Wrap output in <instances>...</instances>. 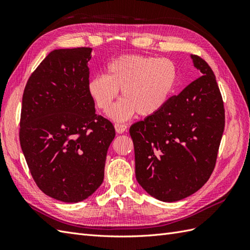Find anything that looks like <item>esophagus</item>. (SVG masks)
<instances>
[{"mask_svg": "<svg viewBox=\"0 0 250 250\" xmlns=\"http://www.w3.org/2000/svg\"><path fill=\"white\" fill-rule=\"evenodd\" d=\"M115 128H116V131L118 133H123L126 129H127V126L125 124H121V123H116L115 124Z\"/></svg>", "mask_w": 250, "mask_h": 250, "instance_id": "34e87169", "label": "esophagus"}]
</instances>
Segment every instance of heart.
Here are the masks:
<instances>
[{
	"label": "heart",
	"mask_w": 250,
	"mask_h": 250,
	"mask_svg": "<svg viewBox=\"0 0 250 250\" xmlns=\"http://www.w3.org/2000/svg\"><path fill=\"white\" fill-rule=\"evenodd\" d=\"M177 67L168 58L144 55L119 57L107 66V74L89 79L87 90L96 106L107 113L119 90L122 98L111 111L115 120L133 116L150 117L164 108L177 82Z\"/></svg>",
	"instance_id": "heart-1"
}]
</instances>
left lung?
<instances>
[{"label": "left lung", "instance_id": "1", "mask_svg": "<svg viewBox=\"0 0 250 250\" xmlns=\"http://www.w3.org/2000/svg\"><path fill=\"white\" fill-rule=\"evenodd\" d=\"M191 57L202 76L129 129L138 183L165 202L184 199L207 183L224 131V105L215 74L206 60Z\"/></svg>", "mask_w": 250, "mask_h": 250}]
</instances>
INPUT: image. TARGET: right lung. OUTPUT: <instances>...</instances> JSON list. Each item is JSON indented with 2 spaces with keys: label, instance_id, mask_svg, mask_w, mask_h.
Returning a JSON list of instances; mask_svg holds the SVG:
<instances>
[{
  "label": "right lung",
  "instance_id": "obj_1",
  "mask_svg": "<svg viewBox=\"0 0 250 250\" xmlns=\"http://www.w3.org/2000/svg\"><path fill=\"white\" fill-rule=\"evenodd\" d=\"M90 52L52 51L22 94L20 143L30 173L41 191L63 202L84 200L101 186L116 135L88 94Z\"/></svg>",
  "mask_w": 250,
  "mask_h": 250
}]
</instances>
